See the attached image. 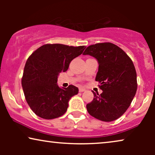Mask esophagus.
<instances>
[{
  "label": "esophagus",
  "mask_w": 155,
  "mask_h": 155,
  "mask_svg": "<svg viewBox=\"0 0 155 155\" xmlns=\"http://www.w3.org/2000/svg\"><path fill=\"white\" fill-rule=\"evenodd\" d=\"M85 91V89L83 88V87H80L79 88V92H84Z\"/></svg>",
  "instance_id": "34e87169"
}]
</instances>
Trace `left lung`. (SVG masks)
Returning <instances> with one entry per match:
<instances>
[{"instance_id":"obj_1","label":"left lung","mask_w":155,"mask_h":155,"mask_svg":"<svg viewBox=\"0 0 155 155\" xmlns=\"http://www.w3.org/2000/svg\"><path fill=\"white\" fill-rule=\"evenodd\" d=\"M83 55H90L99 64L95 80L102 93L93 92L87 104L88 113L102 121L116 120L130 107L137 91V74L133 61L115 44L99 43L88 46Z\"/></svg>"}]
</instances>
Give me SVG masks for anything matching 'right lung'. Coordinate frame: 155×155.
<instances>
[{"instance_id":"obj_1","label":"right lung","mask_w":155,"mask_h":155,"mask_svg":"<svg viewBox=\"0 0 155 155\" xmlns=\"http://www.w3.org/2000/svg\"><path fill=\"white\" fill-rule=\"evenodd\" d=\"M84 48V46L45 44L27 59L22 86L27 104L38 116L53 119L66 112L70 99L79 90L72 84L67 88L59 87L58 78L59 73L68 71L71 61Z\"/></svg>"}]
</instances>
